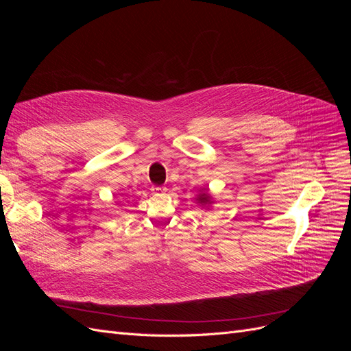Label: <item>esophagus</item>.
Wrapping results in <instances>:
<instances>
[{
    "instance_id": "34e87169",
    "label": "esophagus",
    "mask_w": 351,
    "mask_h": 351,
    "mask_svg": "<svg viewBox=\"0 0 351 351\" xmlns=\"http://www.w3.org/2000/svg\"><path fill=\"white\" fill-rule=\"evenodd\" d=\"M151 190H152L154 195H162V193L167 192V189L164 186H152Z\"/></svg>"
}]
</instances>
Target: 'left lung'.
Wrapping results in <instances>:
<instances>
[{"label": "left lung", "mask_w": 351, "mask_h": 351, "mask_svg": "<svg viewBox=\"0 0 351 351\" xmlns=\"http://www.w3.org/2000/svg\"><path fill=\"white\" fill-rule=\"evenodd\" d=\"M196 202H197V204H200L202 206H209L212 204V197L208 192H202L200 195H197Z\"/></svg>", "instance_id": "left-lung-1"}]
</instances>
